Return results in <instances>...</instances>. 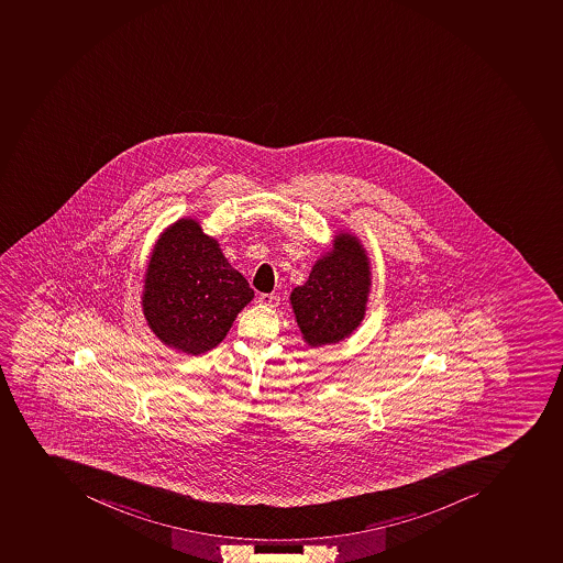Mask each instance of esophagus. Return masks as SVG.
I'll return each mask as SVG.
<instances>
[{
	"label": "esophagus",
	"instance_id": "obj_1",
	"mask_svg": "<svg viewBox=\"0 0 563 563\" xmlns=\"http://www.w3.org/2000/svg\"><path fill=\"white\" fill-rule=\"evenodd\" d=\"M260 302L266 307H277L279 306V297H277V295L272 294L261 295Z\"/></svg>",
	"mask_w": 563,
	"mask_h": 563
}]
</instances>
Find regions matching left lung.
Masks as SVG:
<instances>
[{
    "label": "left lung",
    "instance_id": "obj_1",
    "mask_svg": "<svg viewBox=\"0 0 563 563\" xmlns=\"http://www.w3.org/2000/svg\"><path fill=\"white\" fill-rule=\"evenodd\" d=\"M372 291V265L355 234H334L309 279L289 295L295 320L311 349L346 340L366 317Z\"/></svg>",
    "mask_w": 563,
    "mask_h": 563
}]
</instances>
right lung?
<instances>
[{
    "instance_id": "obj_1",
    "label": "right lung",
    "mask_w": 563,
    "mask_h": 563,
    "mask_svg": "<svg viewBox=\"0 0 563 563\" xmlns=\"http://www.w3.org/2000/svg\"><path fill=\"white\" fill-rule=\"evenodd\" d=\"M254 291L191 217L170 223L145 268L142 312L168 349L200 355L222 343Z\"/></svg>"
}]
</instances>
